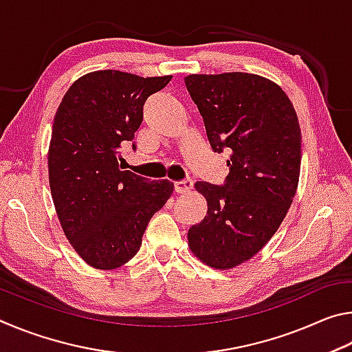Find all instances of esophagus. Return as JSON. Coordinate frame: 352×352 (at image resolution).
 Returning a JSON list of instances; mask_svg holds the SVG:
<instances>
[{"mask_svg": "<svg viewBox=\"0 0 352 352\" xmlns=\"http://www.w3.org/2000/svg\"><path fill=\"white\" fill-rule=\"evenodd\" d=\"M192 186H194V182L192 180H183V182H175L174 183V188H175V192H178V194H186V192H189L190 189H192Z\"/></svg>", "mask_w": 352, "mask_h": 352, "instance_id": "esophagus-1", "label": "esophagus"}]
</instances>
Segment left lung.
I'll list each match as a JSON object with an SVG mask.
<instances>
[{"label": "left lung", "mask_w": 352, "mask_h": 352, "mask_svg": "<svg viewBox=\"0 0 352 352\" xmlns=\"http://www.w3.org/2000/svg\"><path fill=\"white\" fill-rule=\"evenodd\" d=\"M184 83L214 152L230 148L223 186L197 182L208 211L188 231L195 258L217 270L243 264L272 239L294 201L301 129L287 94L250 73L189 74Z\"/></svg>", "instance_id": "8db88e82"}]
</instances>
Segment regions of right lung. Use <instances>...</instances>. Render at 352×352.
Wrapping results in <instances>:
<instances>
[{
  "label": "right lung",
  "instance_id": "1",
  "mask_svg": "<svg viewBox=\"0 0 352 352\" xmlns=\"http://www.w3.org/2000/svg\"><path fill=\"white\" fill-rule=\"evenodd\" d=\"M170 79L93 71L57 109L47 151L52 201L71 247L98 270H115L138 253L148 220L174 192L172 182H148L118 163L146 99Z\"/></svg>",
  "mask_w": 352,
  "mask_h": 352
}]
</instances>
